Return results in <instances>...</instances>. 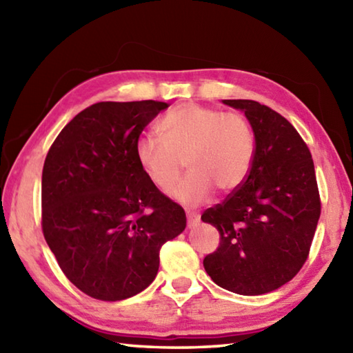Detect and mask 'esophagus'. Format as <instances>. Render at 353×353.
I'll list each match as a JSON object with an SVG mask.
<instances>
[{
	"mask_svg": "<svg viewBox=\"0 0 353 353\" xmlns=\"http://www.w3.org/2000/svg\"><path fill=\"white\" fill-rule=\"evenodd\" d=\"M187 223H188V227L198 225L199 216H198V214H194V213H188V214H187Z\"/></svg>",
	"mask_w": 353,
	"mask_h": 353,
	"instance_id": "obj_1",
	"label": "esophagus"
}]
</instances>
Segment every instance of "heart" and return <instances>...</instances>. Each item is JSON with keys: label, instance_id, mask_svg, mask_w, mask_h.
Listing matches in <instances>:
<instances>
[{"label": "heart", "instance_id": "obj_1", "mask_svg": "<svg viewBox=\"0 0 353 353\" xmlns=\"http://www.w3.org/2000/svg\"><path fill=\"white\" fill-rule=\"evenodd\" d=\"M157 130L162 140H137V162L149 181L168 191L181 176L185 159L188 174L171 191L183 205L202 204L214 188L221 193L240 188L252 168L254 130L241 113L187 103L166 113Z\"/></svg>", "mask_w": 353, "mask_h": 353}]
</instances>
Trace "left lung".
I'll use <instances>...</instances> for the list:
<instances>
[{
	"label": "left lung",
	"mask_w": 353,
	"mask_h": 353,
	"mask_svg": "<svg viewBox=\"0 0 353 353\" xmlns=\"http://www.w3.org/2000/svg\"><path fill=\"white\" fill-rule=\"evenodd\" d=\"M249 119L255 137L246 181L201 219L219 232V246L204 259L221 288L266 294L301 271L308 259L321 198L310 149L294 126L252 99H224Z\"/></svg>",
	"instance_id": "left-lung-1"
}]
</instances>
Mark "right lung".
Here are the masks:
<instances>
[{
	"label": "right lung",
	"instance_id": "right-lung-1",
	"mask_svg": "<svg viewBox=\"0 0 353 353\" xmlns=\"http://www.w3.org/2000/svg\"><path fill=\"white\" fill-rule=\"evenodd\" d=\"M168 104L97 103L52 143L41 174V229L65 276L93 299L139 294L159 252L187 225L183 208L143 172L135 145Z\"/></svg>",
	"mask_w": 353,
	"mask_h": 353
}]
</instances>
